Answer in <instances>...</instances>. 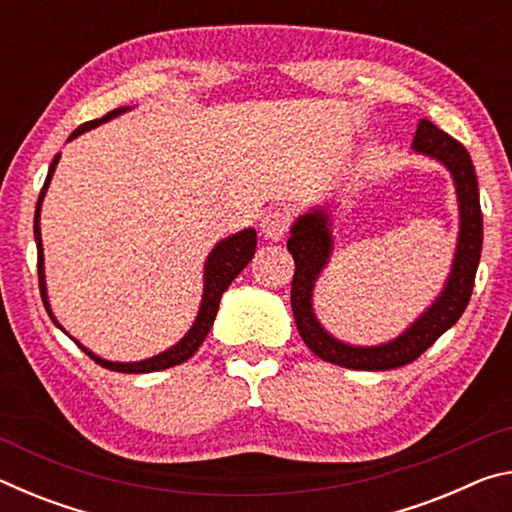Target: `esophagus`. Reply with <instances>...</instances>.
Returning a JSON list of instances; mask_svg holds the SVG:
<instances>
[{"instance_id": "obj_1", "label": "esophagus", "mask_w": 512, "mask_h": 512, "mask_svg": "<svg viewBox=\"0 0 512 512\" xmlns=\"http://www.w3.org/2000/svg\"><path fill=\"white\" fill-rule=\"evenodd\" d=\"M291 225V212L287 207H275V210H268L262 219V232L266 239H282L289 232Z\"/></svg>"}]
</instances>
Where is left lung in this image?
I'll return each mask as SVG.
<instances>
[{
	"label": "left lung",
	"instance_id": "1",
	"mask_svg": "<svg viewBox=\"0 0 512 512\" xmlns=\"http://www.w3.org/2000/svg\"><path fill=\"white\" fill-rule=\"evenodd\" d=\"M411 151L438 160L452 173L461 223H458L452 271L447 275L443 291L397 339L381 345H350L334 339L320 325L314 314V287L332 257V216L325 205H318L298 216L296 223L291 225L287 248L296 262V273L291 282L293 318H296L298 332L307 348L336 366L350 370H393L406 366L431 348L463 316L467 302H470L483 244L479 185H476L470 153L461 142L433 126L429 119H420Z\"/></svg>",
	"mask_w": 512,
	"mask_h": 512
}]
</instances>
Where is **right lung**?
Segmentation results:
<instances>
[{
	"mask_svg": "<svg viewBox=\"0 0 512 512\" xmlns=\"http://www.w3.org/2000/svg\"><path fill=\"white\" fill-rule=\"evenodd\" d=\"M131 108H117V110H110L108 115H103L101 119H94L88 121V124H83L76 128V131L67 137V142H72L74 137H79L83 133H88L90 128H97L99 124H106L112 117H119L121 112H126ZM60 160V153L56 155L54 160L49 164V173H47V180L45 185H42V192L38 196V203H36V216H33V235H36V246H38V280H40V296L42 302H45V309L49 318L54 320L56 327L63 329V325L58 323L54 311H51L49 305V298H47V282H45V255H42V237H40V210H42V201H45V194L49 189L51 183V176H54L56 171V164ZM255 248H257V232L255 228H246L237 232V235H230L221 239L219 244L212 248V253L207 255L205 259V273H203V300H201V309H198V316L194 320V325L189 327V332L180 339L176 345H171L169 350H164L160 354H155L151 359H144V361H131V363H121V361H108V359H101L97 354L90 352L85 345H81L76 341V345L85 352L90 354V357L99 363V366L108 368V370H115V372H131V375H140V372H155V370H167L171 366H178V363L187 361L192 354L201 348V343L205 341L207 332H210V327L216 318V311H219V302L221 296L225 293V289L230 287L232 280L244 271L246 264L253 259L255 255ZM65 332V329H63ZM67 334V332H65Z\"/></svg>",
	"mask_w": 512,
	"mask_h": 512,
	"instance_id": "obj_1",
	"label": "right lung"
}]
</instances>
